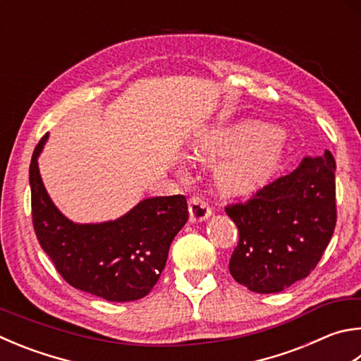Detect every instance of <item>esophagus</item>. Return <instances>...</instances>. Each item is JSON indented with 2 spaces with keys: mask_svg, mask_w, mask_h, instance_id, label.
Returning a JSON list of instances; mask_svg holds the SVG:
<instances>
[{
  "mask_svg": "<svg viewBox=\"0 0 361 361\" xmlns=\"http://www.w3.org/2000/svg\"><path fill=\"white\" fill-rule=\"evenodd\" d=\"M213 209L208 203L199 195L189 199V216H191V222H202L212 216Z\"/></svg>",
  "mask_w": 361,
  "mask_h": 361,
  "instance_id": "esophagus-1",
  "label": "esophagus"
}]
</instances>
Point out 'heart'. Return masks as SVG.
<instances>
[{
  "mask_svg": "<svg viewBox=\"0 0 361 361\" xmlns=\"http://www.w3.org/2000/svg\"><path fill=\"white\" fill-rule=\"evenodd\" d=\"M200 162L221 161L216 181L227 194L246 195L270 183L287 156L286 137L271 124L238 120L202 129L191 145Z\"/></svg>",
  "mask_w": 361,
  "mask_h": 361,
  "instance_id": "1",
  "label": "heart"
}]
</instances>
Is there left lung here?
<instances>
[{"instance_id":"1","label":"left lung","mask_w":361,"mask_h":361,"mask_svg":"<svg viewBox=\"0 0 361 361\" xmlns=\"http://www.w3.org/2000/svg\"><path fill=\"white\" fill-rule=\"evenodd\" d=\"M335 170V158L325 149L246 203L226 207L240 233L228 262L237 283L257 293H276L316 268L336 226Z\"/></svg>"}]
</instances>
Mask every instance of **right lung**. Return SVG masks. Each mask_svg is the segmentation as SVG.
Instances as JSON below:
<instances>
[{"instance_id": "obj_1", "label": "right lung", "mask_w": 361, "mask_h": 361, "mask_svg": "<svg viewBox=\"0 0 361 361\" xmlns=\"http://www.w3.org/2000/svg\"><path fill=\"white\" fill-rule=\"evenodd\" d=\"M30 164L32 226L39 245L66 283L107 301H134L149 293L166 267L169 247L189 218L185 195L152 197L115 221L78 224L51 202L37 158Z\"/></svg>"}]
</instances>
